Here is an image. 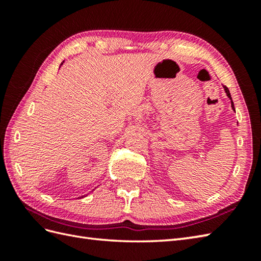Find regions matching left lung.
Listing matches in <instances>:
<instances>
[{
  "mask_svg": "<svg viewBox=\"0 0 261 261\" xmlns=\"http://www.w3.org/2000/svg\"><path fill=\"white\" fill-rule=\"evenodd\" d=\"M224 91H225V93H226V96H228V97L231 99V107H232V110H234V105H233V102H232V97H231V94H230L229 88L226 87V86H224Z\"/></svg>",
  "mask_w": 261,
  "mask_h": 261,
  "instance_id": "obj_1",
  "label": "left lung"
}]
</instances>
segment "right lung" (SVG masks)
<instances>
[{
  "label": "right lung",
  "instance_id": "1",
  "mask_svg": "<svg viewBox=\"0 0 261 261\" xmlns=\"http://www.w3.org/2000/svg\"><path fill=\"white\" fill-rule=\"evenodd\" d=\"M63 63H64V62H63ZM63 63H62V65H63ZM82 197H83V196H82Z\"/></svg>",
  "mask_w": 261,
  "mask_h": 261
}]
</instances>
